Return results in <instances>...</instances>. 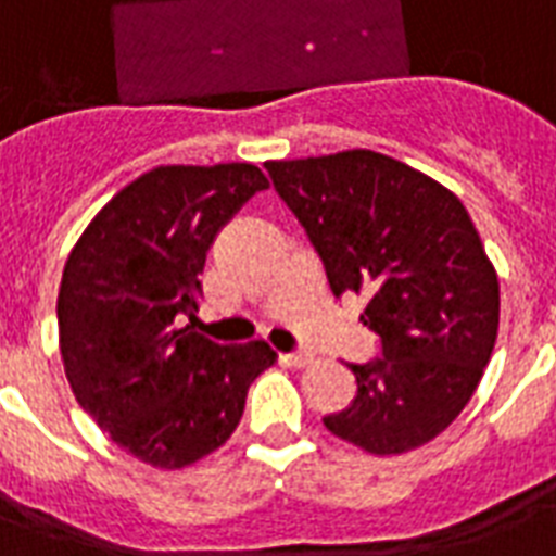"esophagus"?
Instances as JSON below:
<instances>
[{"label": "esophagus", "instance_id": "34e87169", "mask_svg": "<svg viewBox=\"0 0 556 556\" xmlns=\"http://www.w3.org/2000/svg\"><path fill=\"white\" fill-rule=\"evenodd\" d=\"M279 361L286 366H294V369H303V366L314 364L312 352H288V355H279Z\"/></svg>", "mask_w": 556, "mask_h": 556}]
</instances>
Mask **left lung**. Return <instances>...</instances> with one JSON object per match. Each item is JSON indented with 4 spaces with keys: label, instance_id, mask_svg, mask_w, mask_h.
<instances>
[{
    "label": "left lung",
    "instance_id": "8db88e82",
    "mask_svg": "<svg viewBox=\"0 0 556 556\" xmlns=\"http://www.w3.org/2000/svg\"><path fill=\"white\" fill-rule=\"evenodd\" d=\"M334 296L364 294L380 357L349 364L357 395L323 424L375 456L444 432L473 397L500 329V279L465 204L371 150L268 161Z\"/></svg>",
    "mask_w": 556,
    "mask_h": 556
}]
</instances>
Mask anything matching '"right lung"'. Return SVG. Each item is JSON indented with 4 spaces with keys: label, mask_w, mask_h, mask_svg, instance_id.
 I'll list each match as a JSON object with an SVG mask.
<instances>
[{
    "label": "right lung",
    "mask_w": 556,
    "mask_h": 556,
    "mask_svg": "<svg viewBox=\"0 0 556 556\" xmlns=\"http://www.w3.org/2000/svg\"><path fill=\"white\" fill-rule=\"evenodd\" d=\"M265 187L253 164L155 167L68 253L56 296L65 378L100 430L147 465L178 470L222 447L248 387L277 361L265 340L222 346L184 326L210 244Z\"/></svg>",
    "instance_id": "1"
}]
</instances>
